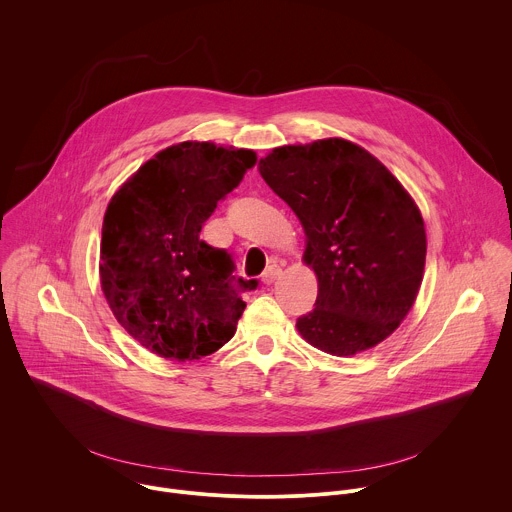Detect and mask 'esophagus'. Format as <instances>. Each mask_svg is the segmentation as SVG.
I'll return each mask as SVG.
<instances>
[{
	"instance_id": "esophagus-1",
	"label": "esophagus",
	"mask_w": 512,
	"mask_h": 512,
	"mask_svg": "<svg viewBox=\"0 0 512 512\" xmlns=\"http://www.w3.org/2000/svg\"><path fill=\"white\" fill-rule=\"evenodd\" d=\"M279 275H281V267H279L277 263H273V265H269V269L263 273V283L271 285Z\"/></svg>"
}]
</instances>
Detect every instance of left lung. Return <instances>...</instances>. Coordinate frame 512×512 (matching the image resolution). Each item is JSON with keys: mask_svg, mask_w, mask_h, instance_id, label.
<instances>
[{"mask_svg": "<svg viewBox=\"0 0 512 512\" xmlns=\"http://www.w3.org/2000/svg\"><path fill=\"white\" fill-rule=\"evenodd\" d=\"M259 173L301 221L303 259L317 275L315 309L297 319L299 333L331 356L384 342L424 275L426 231L412 197L376 156L344 138L273 148Z\"/></svg>", "mask_w": 512, "mask_h": 512, "instance_id": "obj_1", "label": "left lung"}]
</instances>
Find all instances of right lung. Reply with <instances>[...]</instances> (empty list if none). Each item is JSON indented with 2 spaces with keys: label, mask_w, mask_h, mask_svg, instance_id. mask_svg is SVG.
<instances>
[{
  "label": "right lung",
  "mask_w": 512,
  "mask_h": 512,
  "mask_svg": "<svg viewBox=\"0 0 512 512\" xmlns=\"http://www.w3.org/2000/svg\"><path fill=\"white\" fill-rule=\"evenodd\" d=\"M257 162L245 148L173 144L116 191L102 223L100 281L118 323L140 346L175 362L201 360L235 335L241 291L225 249L201 239L205 221Z\"/></svg>",
  "instance_id": "1"
}]
</instances>
